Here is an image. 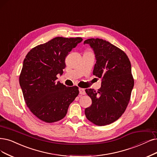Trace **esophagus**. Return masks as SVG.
I'll return each instance as SVG.
<instances>
[{
    "mask_svg": "<svg viewBox=\"0 0 157 157\" xmlns=\"http://www.w3.org/2000/svg\"><path fill=\"white\" fill-rule=\"evenodd\" d=\"M79 94H82V95H85L86 92L84 89H82V88H79Z\"/></svg>",
    "mask_w": 157,
    "mask_h": 157,
    "instance_id": "1",
    "label": "esophagus"
}]
</instances>
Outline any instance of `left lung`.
I'll use <instances>...</instances> for the list:
<instances>
[{"instance_id": "8db88e82", "label": "left lung", "mask_w": 157, "mask_h": 157, "mask_svg": "<svg viewBox=\"0 0 157 157\" xmlns=\"http://www.w3.org/2000/svg\"><path fill=\"white\" fill-rule=\"evenodd\" d=\"M93 50L96 63L93 74L101 78V88L86 89L92 105L86 108V118L102 126L117 120L130 100L134 86L131 62L125 52L101 39H89L84 41Z\"/></svg>"}]
</instances>
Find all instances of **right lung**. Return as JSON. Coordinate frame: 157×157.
I'll return each mask as SVG.
<instances>
[{
    "label": "right lung",
    "instance_id": "obj_1",
    "mask_svg": "<svg viewBox=\"0 0 157 157\" xmlns=\"http://www.w3.org/2000/svg\"><path fill=\"white\" fill-rule=\"evenodd\" d=\"M82 40L81 37H57L27 54L19 83L27 107L40 120L47 123L61 120L78 96V86L68 87L56 80L66 67V57Z\"/></svg>",
    "mask_w": 157,
    "mask_h": 157
}]
</instances>
